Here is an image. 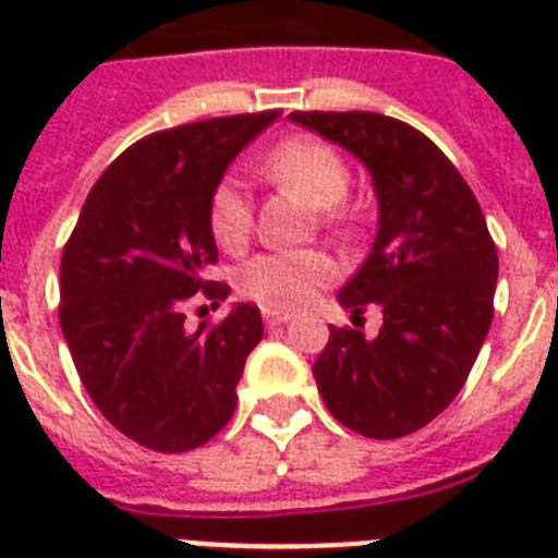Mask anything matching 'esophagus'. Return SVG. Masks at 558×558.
<instances>
[{
	"mask_svg": "<svg viewBox=\"0 0 558 558\" xmlns=\"http://www.w3.org/2000/svg\"><path fill=\"white\" fill-rule=\"evenodd\" d=\"M289 318H292V313H287V310H263V322L269 324V327L287 324Z\"/></svg>",
	"mask_w": 558,
	"mask_h": 558,
	"instance_id": "34e87169",
	"label": "esophagus"
}]
</instances>
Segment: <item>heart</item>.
Segmentation results:
<instances>
[{"label": "heart", "mask_w": 558, "mask_h": 558, "mask_svg": "<svg viewBox=\"0 0 558 558\" xmlns=\"http://www.w3.org/2000/svg\"><path fill=\"white\" fill-rule=\"evenodd\" d=\"M263 173L280 187L304 196L313 208H332L350 191V168L341 153L318 138H289L263 159ZM252 199L243 179H219L208 199V228L219 248L236 252L252 234ZM339 266L318 248L263 252L245 263L236 287L245 298L275 310H298L330 287Z\"/></svg>", "instance_id": "1"}]
</instances>
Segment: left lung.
Wrapping results in <instances>:
<instances>
[{
    "mask_svg": "<svg viewBox=\"0 0 558 558\" xmlns=\"http://www.w3.org/2000/svg\"><path fill=\"white\" fill-rule=\"evenodd\" d=\"M353 153L379 199L376 240L341 287L353 315L381 306L376 339L330 327L313 373L341 425L397 440L458 397L493 324L498 252L484 210L454 165L420 130L379 112H292Z\"/></svg>",
    "mask_w": 558,
    "mask_h": 558,
    "instance_id": "8db88e82",
    "label": "left lung"
}]
</instances>
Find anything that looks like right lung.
Returning <instances> with one entry per match:
<instances>
[{
    "label": "right lung",
    "instance_id": "right-lung-1",
    "mask_svg": "<svg viewBox=\"0 0 558 558\" xmlns=\"http://www.w3.org/2000/svg\"><path fill=\"white\" fill-rule=\"evenodd\" d=\"M278 116L147 135L83 202L60 260V327L92 402L138 446L191 451L234 414L236 381L263 339L260 310L234 304L217 327L187 332L185 304L199 291L219 306L231 292L205 278L217 263L210 191Z\"/></svg>",
    "mask_w": 558,
    "mask_h": 558
}]
</instances>
